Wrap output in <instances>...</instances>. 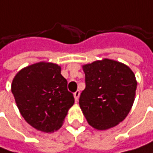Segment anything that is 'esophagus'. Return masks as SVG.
Instances as JSON below:
<instances>
[{"label":"esophagus","instance_id":"esophagus-1","mask_svg":"<svg viewBox=\"0 0 153 153\" xmlns=\"http://www.w3.org/2000/svg\"><path fill=\"white\" fill-rule=\"evenodd\" d=\"M73 96H74L75 101H76V102H77V101L79 100V97H80V91H75V92L73 93Z\"/></svg>","mask_w":153,"mask_h":153}]
</instances>
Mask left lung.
Segmentation results:
<instances>
[{"label": "left lung", "mask_w": 153, "mask_h": 153, "mask_svg": "<svg viewBox=\"0 0 153 153\" xmlns=\"http://www.w3.org/2000/svg\"><path fill=\"white\" fill-rule=\"evenodd\" d=\"M82 69L86 88L79 104L89 125L97 130L117 126L127 117L134 101V73L127 65L107 58L84 64Z\"/></svg>", "instance_id": "1"}]
</instances>
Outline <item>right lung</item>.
I'll return each mask as SVG.
<instances>
[{"instance_id": "obj_1", "label": "right lung", "mask_w": 153, "mask_h": 153, "mask_svg": "<svg viewBox=\"0 0 153 153\" xmlns=\"http://www.w3.org/2000/svg\"><path fill=\"white\" fill-rule=\"evenodd\" d=\"M11 92L27 123L44 133L58 130L74 103L61 67L53 62H40L21 69L12 81Z\"/></svg>"}]
</instances>
